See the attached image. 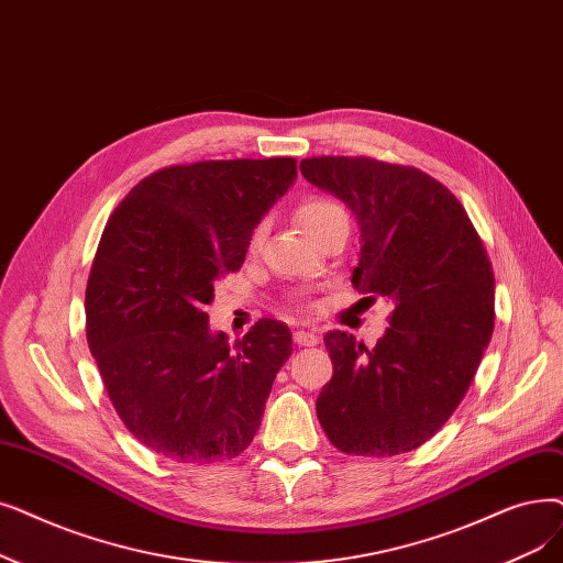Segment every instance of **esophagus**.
Masks as SVG:
<instances>
[{
	"mask_svg": "<svg viewBox=\"0 0 563 563\" xmlns=\"http://www.w3.org/2000/svg\"><path fill=\"white\" fill-rule=\"evenodd\" d=\"M295 342L299 347H314L317 342H320V335H317L314 331H297Z\"/></svg>",
	"mask_w": 563,
	"mask_h": 563,
	"instance_id": "1",
	"label": "esophagus"
}]
</instances>
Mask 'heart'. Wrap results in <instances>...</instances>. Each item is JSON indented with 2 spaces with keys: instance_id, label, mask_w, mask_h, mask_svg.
Returning <instances> with one entry per match:
<instances>
[{
  "instance_id": "heart-1",
  "label": "heart",
  "mask_w": 563,
  "mask_h": 563,
  "mask_svg": "<svg viewBox=\"0 0 563 563\" xmlns=\"http://www.w3.org/2000/svg\"><path fill=\"white\" fill-rule=\"evenodd\" d=\"M297 218L299 223L303 225V230L317 239L320 236L331 223L335 221H347V211L342 209L335 200H329V198H320V195H312V198H306L301 202V207L297 209ZM262 236H264V225H257L251 234V241L249 246L251 251H257L260 243H262Z\"/></svg>"
}]
</instances>
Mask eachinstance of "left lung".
<instances>
[{
  "instance_id": "obj_1",
  "label": "left lung",
  "mask_w": 563,
  "mask_h": 563,
  "mask_svg": "<svg viewBox=\"0 0 563 563\" xmlns=\"http://www.w3.org/2000/svg\"><path fill=\"white\" fill-rule=\"evenodd\" d=\"M361 228L352 285L394 303L368 350L329 331L333 377L317 398L329 442L350 455L419 449L462 402L495 329V274L455 195L417 167L365 156L301 161Z\"/></svg>"
}]
</instances>
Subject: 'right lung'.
Here are the masks:
<instances>
[{"label": "right lung", "mask_w": 563, "mask_h": 563, "mask_svg": "<svg viewBox=\"0 0 563 563\" xmlns=\"http://www.w3.org/2000/svg\"><path fill=\"white\" fill-rule=\"evenodd\" d=\"M295 179V158L173 165L108 218L85 291L87 342L119 419L154 453L230 460L260 430L291 333L264 317L230 345L205 306Z\"/></svg>", "instance_id": "obj_1"}]
</instances>
